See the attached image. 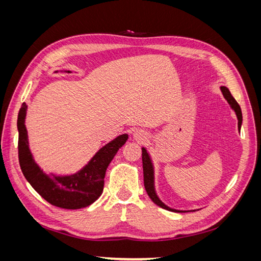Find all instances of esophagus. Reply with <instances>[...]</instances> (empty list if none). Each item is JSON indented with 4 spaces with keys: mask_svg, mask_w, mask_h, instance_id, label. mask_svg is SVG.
<instances>
[{
    "mask_svg": "<svg viewBox=\"0 0 261 261\" xmlns=\"http://www.w3.org/2000/svg\"><path fill=\"white\" fill-rule=\"evenodd\" d=\"M133 138L137 141L145 140L147 138V133L143 129H135L133 133Z\"/></svg>",
    "mask_w": 261,
    "mask_h": 261,
    "instance_id": "34e87169",
    "label": "esophagus"
}]
</instances>
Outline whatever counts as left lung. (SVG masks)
Here are the masks:
<instances>
[{
  "label": "left lung",
  "mask_w": 261,
  "mask_h": 261,
  "mask_svg": "<svg viewBox=\"0 0 261 261\" xmlns=\"http://www.w3.org/2000/svg\"><path fill=\"white\" fill-rule=\"evenodd\" d=\"M220 90L222 92L224 99L227 101V103L230 105L231 109L235 112L236 117H238V126H239V130L241 132V127H242V123H243V115H242V110L240 105L238 103L233 96L231 94L230 90H228L225 86H221ZM141 151H143V169H144V183H145V188L146 192L148 194V196L150 197L155 204L158 206L167 209L169 211H173V212H189V211H196V210H178V209H174L169 207L168 204H165L160 198L159 196L156 194L155 191V186H154V165L151 159V155H150L149 151L147 150L146 147L141 148ZM198 210V209H197Z\"/></svg>",
  "instance_id": "left-lung-1"
}]
</instances>
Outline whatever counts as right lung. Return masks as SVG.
I'll return each instance as SVG.
<instances>
[{"label": "right lung", "mask_w": 261, "mask_h": 261, "mask_svg": "<svg viewBox=\"0 0 261 261\" xmlns=\"http://www.w3.org/2000/svg\"><path fill=\"white\" fill-rule=\"evenodd\" d=\"M65 72L72 73L70 70ZM54 73H58V70ZM27 108L23 102L17 118L18 158L23 176L35 191L53 206L64 209H81L90 206L103 192L107 169L118 149L128 139V134H121L101 147L77 172L70 174H49L37 163L29 147L26 127Z\"/></svg>", "instance_id": "obj_1"}]
</instances>
